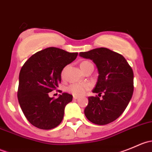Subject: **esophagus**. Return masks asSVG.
<instances>
[{
    "mask_svg": "<svg viewBox=\"0 0 152 152\" xmlns=\"http://www.w3.org/2000/svg\"><path fill=\"white\" fill-rule=\"evenodd\" d=\"M73 99H74V100H76V99H79V96H73Z\"/></svg>",
    "mask_w": 152,
    "mask_h": 152,
    "instance_id": "esophagus-1",
    "label": "esophagus"
}]
</instances>
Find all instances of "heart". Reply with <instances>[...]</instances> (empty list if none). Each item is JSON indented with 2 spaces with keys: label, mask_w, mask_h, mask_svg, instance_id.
Returning <instances> with one entry per match:
<instances>
[{
  "label": "heart",
  "mask_w": 152,
  "mask_h": 152,
  "mask_svg": "<svg viewBox=\"0 0 152 152\" xmlns=\"http://www.w3.org/2000/svg\"><path fill=\"white\" fill-rule=\"evenodd\" d=\"M90 65H91L90 62L88 61H84L82 63L80 64V67L82 70V71L85 72L87 67ZM66 69L67 67L62 70V73H61V77L64 79L65 76V73H66ZM91 88V85L87 82H85V83H73L71 84L67 87V91L68 93H71L73 96H80L84 95L87 91H88Z\"/></svg>",
  "instance_id": "obj_1"
}]
</instances>
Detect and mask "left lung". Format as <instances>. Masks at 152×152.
<instances>
[{"instance_id": "1", "label": "left lung", "mask_w": 152, "mask_h": 152, "mask_svg": "<svg viewBox=\"0 0 152 152\" xmlns=\"http://www.w3.org/2000/svg\"><path fill=\"white\" fill-rule=\"evenodd\" d=\"M80 56L94 62L99 78L93 93H104L102 99L88 98L85 115L90 121L105 125L115 121L124 113L134 91V74L131 66L120 53L106 48L81 52Z\"/></svg>"}]
</instances>
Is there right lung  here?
Instances as JSON below:
<instances>
[{
	"label": "right lung",
	"mask_w": 152,
	"mask_h": 152,
	"mask_svg": "<svg viewBox=\"0 0 152 152\" xmlns=\"http://www.w3.org/2000/svg\"><path fill=\"white\" fill-rule=\"evenodd\" d=\"M77 55L57 48H47L32 55L21 67L18 102L24 115L34 126L51 129L62 122L65 106L73 96L64 93L53 99L49 97L48 93L57 89L62 70ZM56 91L62 93L59 90Z\"/></svg>",
	"instance_id": "1"
}]
</instances>
